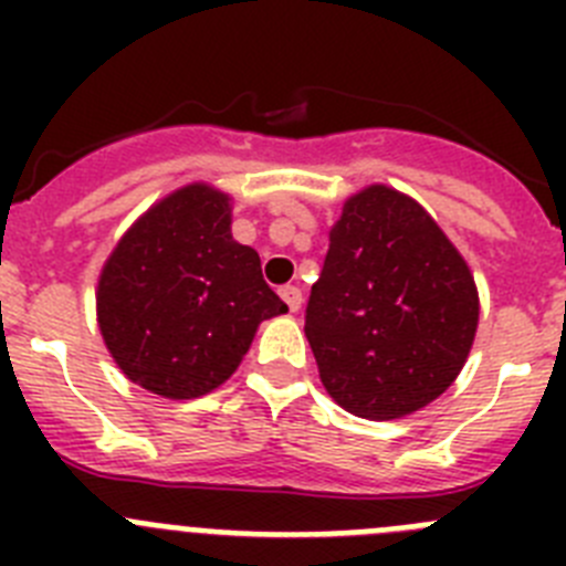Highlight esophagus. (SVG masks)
Listing matches in <instances>:
<instances>
[{
  "instance_id": "esophagus-1",
  "label": "esophagus",
  "mask_w": 566,
  "mask_h": 566,
  "mask_svg": "<svg viewBox=\"0 0 566 566\" xmlns=\"http://www.w3.org/2000/svg\"><path fill=\"white\" fill-rule=\"evenodd\" d=\"M280 297H283V303H286L292 312H297L300 303H303V292H300L297 286H283L280 289Z\"/></svg>"
}]
</instances>
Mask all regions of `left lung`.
Instances as JSON below:
<instances>
[{
  "mask_svg": "<svg viewBox=\"0 0 566 566\" xmlns=\"http://www.w3.org/2000/svg\"><path fill=\"white\" fill-rule=\"evenodd\" d=\"M476 326L473 274L431 214L382 184L345 201L306 306L334 402L377 422L419 411L459 377Z\"/></svg>",
  "mask_w": 566,
  "mask_h": 566,
  "instance_id": "obj_1",
  "label": "left lung"
}]
</instances>
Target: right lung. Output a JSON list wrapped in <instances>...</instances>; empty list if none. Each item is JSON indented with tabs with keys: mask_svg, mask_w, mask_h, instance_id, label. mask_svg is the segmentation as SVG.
I'll return each instance as SVG.
<instances>
[{
	"mask_svg": "<svg viewBox=\"0 0 566 566\" xmlns=\"http://www.w3.org/2000/svg\"><path fill=\"white\" fill-rule=\"evenodd\" d=\"M104 345L127 379L167 399L227 382L263 319L289 312L252 247L232 238L229 195L189 184L127 229L96 292Z\"/></svg>",
	"mask_w": 566,
	"mask_h": 566,
	"instance_id": "obj_1",
	"label": "right lung"
}]
</instances>
